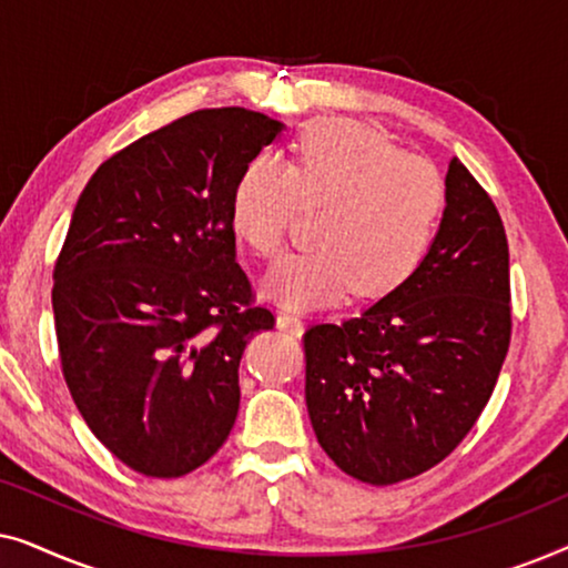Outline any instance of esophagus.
<instances>
[{"label":"esophagus","mask_w":568,"mask_h":568,"mask_svg":"<svg viewBox=\"0 0 568 568\" xmlns=\"http://www.w3.org/2000/svg\"><path fill=\"white\" fill-rule=\"evenodd\" d=\"M276 325L286 333H300L302 331V315L294 313V310H282L276 315Z\"/></svg>","instance_id":"obj_1"}]
</instances>
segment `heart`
Segmentation results:
<instances>
[{
	"instance_id": "obj_1",
	"label": "heart",
	"mask_w": 568,
	"mask_h": 568,
	"mask_svg": "<svg viewBox=\"0 0 568 568\" xmlns=\"http://www.w3.org/2000/svg\"><path fill=\"white\" fill-rule=\"evenodd\" d=\"M302 209H321L313 251L278 261L266 294L286 307L325 305L352 292L385 297L408 282L437 237L445 178L379 131L317 121L297 134L290 160L255 158L230 199L235 235L261 258H276Z\"/></svg>"
}]
</instances>
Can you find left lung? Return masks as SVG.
<instances>
[{"label": "left lung", "mask_w": 568, "mask_h": 568, "mask_svg": "<svg viewBox=\"0 0 568 568\" xmlns=\"http://www.w3.org/2000/svg\"><path fill=\"white\" fill-rule=\"evenodd\" d=\"M414 276L344 323L305 331L315 437L346 476L390 486L445 460L491 398L511 338L509 245L460 160Z\"/></svg>", "instance_id": "1"}]
</instances>
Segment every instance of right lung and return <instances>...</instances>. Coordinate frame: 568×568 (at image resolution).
Segmentation results:
<instances>
[{
	"instance_id": "1",
	"label": "right lung",
	"mask_w": 568,
	"mask_h": 568,
	"mask_svg": "<svg viewBox=\"0 0 568 568\" xmlns=\"http://www.w3.org/2000/svg\"><path fill=\"white\" fill-rule=\"evenodd\" d=\"M282 131L247 108H204L123 146L80 193L53 266L67 387L131 470L181 478L230 437L237 367L276 317L235 261L237 175Z\"/></svg>"
}]
</instances>
